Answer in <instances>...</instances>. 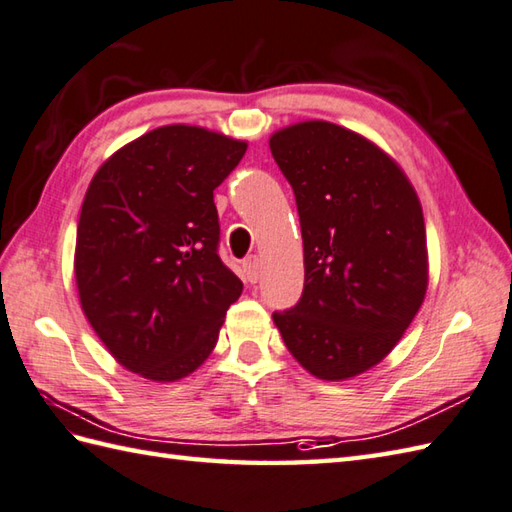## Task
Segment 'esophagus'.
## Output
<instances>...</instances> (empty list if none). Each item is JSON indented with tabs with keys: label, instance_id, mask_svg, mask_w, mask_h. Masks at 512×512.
<instances>
[{
	"label": "esophagus",
	"instance_id": "34e87169",
	"mask_svg": "<svg viewBox=\"0 0 512 512\" xmlns=\"http://www.w3.org/2000/svg\"><path fill=\"white\" fill-rule=\"evenodd\" d=\"M243 274H245V280L247 282H258V276H260V265H258V258L256 256H249L243 260Z\"/></svg>",
	"mask_w": 512,
	"mask_h": 512
}]
</instances>
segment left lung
<instances>
[{"label": "left lung", "instance_id": "left-lung-1", "mask_svg": "<svg viewBox=\"0 0 512 512\" xmlns=\"http://www.w3.org/2000/svg\"><path fill=\"white\" fill-rule=\"evenodd\" d=\"M269 149L293 188L304 243L302 298L274 322L313 377H357L399 344L425 300L423 208L401 166L339 124H291Z\"/></svg>", "mask_w": 512, "mask_h": 512}]
</instances>
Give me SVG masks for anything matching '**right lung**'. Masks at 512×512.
<instances>
[{
    "label": "right lung",
    "instance_id": "obj_1",
    "mask_svg": "<svg viewBox=\"0 0 512 512\" xmlns=\"http://www.w3.org/2000/svg\"><path fill=\"white\" fill-rule=\"evenodd\" d=\"M245 151L223 133L168 124L113 153L85 192L78 298L113 359L144 379L195 372L243 291L217 252L214 188Z\"/></svg>",
    "mask_w": 512,
    "mask_h": 512
}]
</instances>
